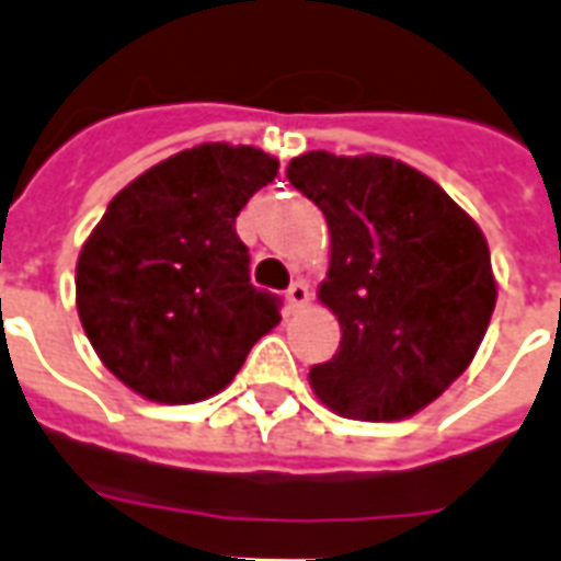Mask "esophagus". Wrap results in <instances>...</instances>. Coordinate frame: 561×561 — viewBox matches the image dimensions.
Listing matches in <instances>:
<instances>
[{
	"instance_id": "obj_1",
	"label": "esophagus",
	"mask_w": 561,
	"mask_h": 561,
	"mask_svg": "<svg viewBox=\"0 0 561 561\" xmlns=\"http://www.w3.org/2000/svg\"><path fill=\"white\" fill-rule=\"evenodd\" d=\"M288 309H304L309 304V285L306 282H291V288L285 291Z\"/></svg>"
}]
</instances>
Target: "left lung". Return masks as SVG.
<instances>
[{"mask_svg":"<svg viewBox=\"0 0 561 561\" xmlns=\"http://www.w3.org/2000/svg\"><path fill=\"white\" fill-rule=\"evenodd\" d=\"M288 180L330 228L318 297L340 352L309 369L318 400L360 421H402L438 400L481 345L495 306L481 228L430 176L388 156L312 149Z\"/></svg>","mask_w":561,"mask_h":561,"instance_id":"1","label":"left lung"}]
</instances>
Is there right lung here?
I'll return each instance as SVG.
<instances>
[{"label": "right lung", "mask_w": 561, "mask_h": 561, "mask_svg": "<svg viewBox=\"0 0 561 561\" xmlns=\"http://www.w3.org/2000/svg\"><path fill=\"white\" fill-rule=\"evenodd\" d=\"M279 161L201 144L140 173L107 204L78 257V316L102 364L152 402L183 405L231 385L279 297L249 282L233 221Z\"/></svg>", "instance_id": "obj_1"}]
</instances>
